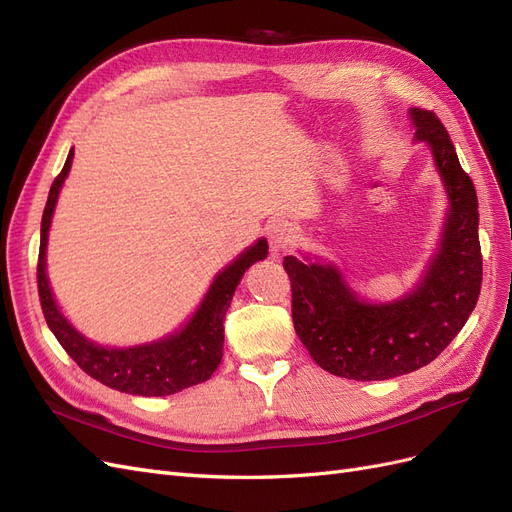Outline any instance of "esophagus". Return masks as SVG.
Returning a JSON list of instances; mask_svg holds the SVG:
<instances>
[{
  "instance_id": "esophagus-1",
  "label": "esophagus",
  "mask_w": 512,
  "mask_h": 512,
  "mask_svg": "<svg viewBox=\"0 0 512 512\" xmlns=\"http://www.w3.org/2000/svg\"><path fill=\"white\" fill-rule=\"evenodd\" d=\"M267 237H269V245H271L273 256H280V254L292 250V247L297 245L299 230L288 220H273L267 226Z\"/></svg>"
}]
</instances>
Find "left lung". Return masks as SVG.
<instances>
[{"mask_svg":"<svg viewBox=\"0 0 512 512\" xmlns=\"http://www.w3.org/2000/svg\"><path fill=\"white\" fill-rule=\"evenodd\" d=\"M414 143H425L442 179L446 211L436 252L414 288L369 301L331 260L286 256L294 331L312 359L348 380H389L431 363L470 318L483 280L478 200L440 119L410 108Z\"/></svg>","mask_w":512,"mask_h":512,"instance_id":"left-lung-1","label":"left lung"}]
</instances>
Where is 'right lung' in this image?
Returning a JSON list of instances; mask_svg holds the SVG:
<instances>
[{"label":"right lung","mask_w":512,"mask_h":512,"mask_svg":"<svg viewBox=\"0 0 512 512\" xmlns=\"http://www.w3.org/2000/svg\"><path fill=\"white\" fill-rule=\"evenodd\" d=\"M74 149H70L68 160L61 168L59 177L53 181L49 200L42 213L40 226V258H38V292L46 324L57 337L72 359L85 374L94 380L111 386L115 391L164 397L179 393L188 386L205 382L213 376L222 361L224 348V318L241 284L245 271L254 262L265 260L269 254V243L260 237L226 265L213 277L205 297L200 299L194 314L181 327L160 339L134 346H102L94 339L83 335L61 312L53 288L46 273V245H49V230L57 207V198L68 173L72 168Z\"/></svg>","instance_id":"obj_1"}]
</instances>
